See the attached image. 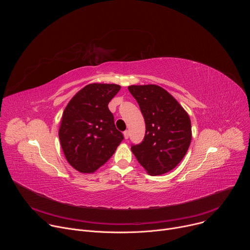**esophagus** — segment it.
Returning a JSON list of instances; mask_svg holds the SVG:
<instances>
[{"label":"esophagus","instance_id":"esophagus-1","mask_svg":"<svg viewBox=\"0 0 250 250\" xmlns=\"http://www.w3.org/2000/svg\"><path fill=\"white\" fill-rule=\"evenodd\" d=\"M124 136H125V139H127V138H128V136H129V132H128V130H125V131H124Z\"/></svg>","mask_w":250,"mask_h":250}]
</instances>
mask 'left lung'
<instances>
[{
    "label": "left lung",
    "instance_id": "obj_1",
    "mask_svg": "<svg viewBox=\"0 0 250 250\" xmlns=\"http://www.w3.org/2000/svg\"><path fill=\"white\" fill-rule=\"evenodd\" d=\"M128 91L138 103L146 122V135L131 151L151 176L174 169L185 156L192 139L187 112L157 85H131Z\"/></svg>",
    "mask_w": 250,
    "mask_h": 250
}]
</instances>
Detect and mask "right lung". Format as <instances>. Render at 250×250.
<instances>
[{"label": "right lung", "instance_id": "obj_1", "mask_svg": "<svg viewBox=\"0 0 250 250\" xmlns=\"http://www.w3.org/2000/svg\"><path fill=\"white\" fill-rule=\"evenodd\" d=\"M120 89L117 84H89L70 100L63 112L58 132L61 147L69 164L81 173L99 169L124 139L108 108Z\"/></svg>", "mask_w": 250, "mask_h": 250}]
</instances>
